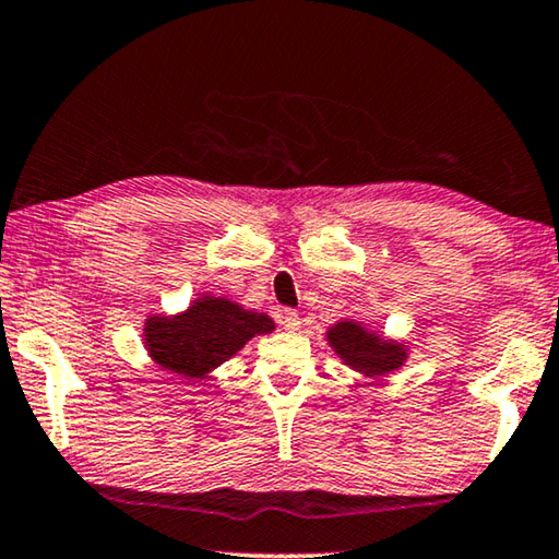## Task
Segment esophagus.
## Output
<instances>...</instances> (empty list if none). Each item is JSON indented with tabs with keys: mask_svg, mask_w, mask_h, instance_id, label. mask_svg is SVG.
<instances>
[{
	"mask_svg": "<svg viewBox=\"0 0 559 559\" xmlns=\"http://www.w3.org/2000/svg\"><path fill=\"white\" fill-rule=\"evenodd\" d=\"M282 325H285V330H289V333H297L299 325H302V322H299L297 310H285V312H282Z\"/></svg>",
	"mask_w": 559,
	"mask_h": 559,
	"instance_id": "obj_1",
	"label": "esophagus"
}]
</instances>
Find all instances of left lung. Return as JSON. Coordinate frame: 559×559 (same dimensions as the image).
Returning <instances> with one entry per match:
<instances>
[{
    "label": "left lung",
    "instance_id": "8db88e82",
    "mask_svg": "<svg viewBox=\"0 0 559 559\" xmlns=\"http://www.w3.org/2000/svg\"><path fill=\"white\" fill-rule=\"evenodd\" d=\"M328 343L345 360V366L360 370L362 376H388L406 360V347L368 333L353 320L337 322L335 328H330Z\"/></svg>",
    "mask_w": 559,
    "mask_h": 559
}]
</instances>
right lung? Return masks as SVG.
Listing matches in <instances>:
<instances>
[{"mask_svg": "<svg viewBox=\"0 0 559 559\" xmlns=\"http://www.w3.org/2000/svg\"><path fill=\"white\" fill-rule=\"evenodd\" d=\"M264 312L241 310L224 297H201L174 318H148L145 347L160 368L183 378H206L254 335L272 333Z\"/></svg>", "mask_w": 559, "mask_h": 559, "instance_id": "1", "label": "right lung"}]
</instances>
